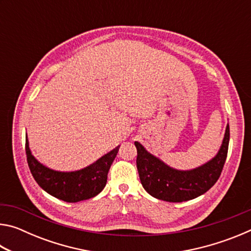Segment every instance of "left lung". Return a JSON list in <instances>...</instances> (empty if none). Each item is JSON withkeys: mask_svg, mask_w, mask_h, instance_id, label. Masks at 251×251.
Wrapping results in <instances>:
<instances>
[{"mask_svg": "<svg viewBox=\"0 0 251 251\" xmlns=\"http://www.w3.org/2000/svg\"><path fill=\"white\" fill-rule=\"evenodd\" d=\"M229 125L220 150L208 163L190 171H177L148 152L142 144L137 148V171L146 192L152 197L169 202H181L205 194L218 180L227 158L229 145Z\"/></svg>", "mask_w": 251, "mask_h": 251, "instance_id": "obj_1", "label": "left lung"}]
</instances>
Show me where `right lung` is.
<instances>
[{"mask_svg": "<svg viewBox=\"0 0 251 251\" xmlns=\"http://www.w3.org/2000/svg\"><path fill=\"white\" fill-rule=\"evenodd\" d=\"M114 148L97 159L94 164L76 172H57L42 165L32 155L28 147L27 135L25 137L27 164L34 179L42 189L55 198L66 202H77L95 197L104 189L107 182V174L118 152Z\"/></svg>", "mask_w": 251, "mask_h": 251, "instance_id": "add662e5", "label": "right lung"}]
</instances>
